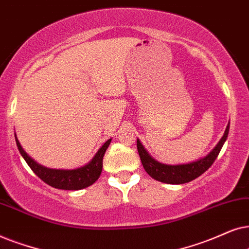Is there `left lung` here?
Listing matches in <instances>:
<instances>
[{"label":"left lung","instance_id":"obj_1","mask_svg":"<svg viewBox=\"0 0 249 249\" xmlns=\"http://www.w3.org/2000/svg\"><path fill=\"white\" fill-rule=\"evenodd\" d=\"M229 128H230V122H229L227 128H225L223 137L218 141V143L215 145V148L212 150L210 154L205 156V157L198 159L196 161H191L188 164H180V165H167L161 164L156 160L149 155L147 149L143 147L141 141L137 140L138 152L140 155L141 163L143 165L144 170L147 173L150 175L152 178L159 182L168 184H182L188 183L201 174L205 173L208 168L212 166L215 159L220 154L222 147H223L225 140H227L229 134Z\"/></svg>","mask_w":249,"mask_h":249}]
</instances>
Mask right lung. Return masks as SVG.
Here are the masks:
<instances>
[{
    "mask_svg": "<svg viewBox=\"0 0 249 249\" xmlns=\"http://www.w3.org/2000/svg\"><path fill=\"white\" fill-rule=\"evenodd\" d=\"M15 138L19 152L26 160V163L28 164V166L32 168V171L46 184L51 185L53 188L62 189V190H81V189L88 188L93 184L100 177L102 171V159H104L105 152L111 142V139L106 141L94 155V157L92 158V160L84 166L75 168V170H55V168L43 166L37 161H35L22 149L16 134Z\"/></svg>",
    "mask_w": 249,
    "mask_h": 249,
    "instance_id": "right-lung-1",
    "label": "right lung"
}]
</instances>
